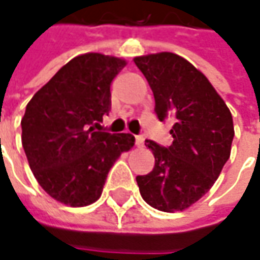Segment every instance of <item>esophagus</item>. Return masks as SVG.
I'll use <instances>...</instances> for the list:
<instances>
[{
	"label": "esophagus",
	"mask_w": 260,
	"mask_h": 260,
	"mask_svg": "<svg viewBox=\"0 0 260 260\" xmlns=\"http://www.w3.org/2000/svg\"><path fill=\"white\" fill-rule=\"evenodd\" d=\"M145 143V139H143V136H136V146L137 147H142Z\"/></svg>",
	"instance_id": "34e87169"
}]
</instances>
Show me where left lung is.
I'll return each instance as SVG.
<instances>
[{
	"label": "left lung",
	"mask_w": 260,
	"mask_h": 260,
	"mask_svg": "<svg viewBox=\"0 0 260 260\" xmlns=\"http://www.w3.org/2000/svg\"><path fill=\"white\" fill-rule=\"evenodd\" d=\"M135 63L153 91L157 118L174 120L172 145L146 140L155 168L136 181L153 208L182 211L210 191L229 160L235 137L232 113L204 74L184 57L162 52L135 57Z\"/></svg>",
	"instance_id": "left-lung-1"
}]
</instances>
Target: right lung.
<instances>
[{
    "mask_svg": "<svg viewBox=\"0 0 260 260\" xmlns=\"http://www.w3.org/2000/svg\"><path fill=\"white\" fill-rule=\"evenodd\" d=\"M125 60L101 53L76 56L25 107L21 143L37 182L71 207L95 203L107 175L135 146L128 133L95 132L111 110L110 86Z\"/></svg>",
    "mask_w": 260,
    "mask_h": 260,
    "instance_id": "right-lung-1",
    "label": "right lung"
}]
</instances>
